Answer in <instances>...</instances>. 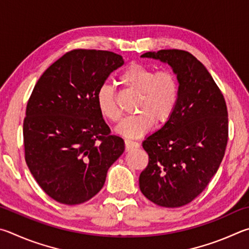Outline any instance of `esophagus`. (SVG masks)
<instances>
[{
  "mask_svg": "<svg viewBox=\"0 0 249 249\" xmlns=\"http://www.w3.org/2000/svg\"><path fill=\"white\" fill-rule=\"evenodd\" d=\"M124 145H125V150L127 151H130L132 149H137V147L140 146V144H139L138 142H134L131 140H124Z\"/></svg>",
  "mask_w": 249,
  "mask_h": 249,
  "instance_id": "esophagus-1",
  "label": "esophagus"
}]
</instances>
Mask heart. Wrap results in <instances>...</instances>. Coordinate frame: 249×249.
Listing matches in <instances>:
<instances>
[{
  "label": "heart",
  "instance_id": "1",
  "mask_svg": "<svg viewBox=\"0 0 249 249\" xmlns=\"http://www.w3.org/2000/svg\"><path fill=\"white\" fill-rule=\"evenodd\" d=\"M120 81L124 86L140 93V98L136 105L138 113L124 119L116 130L118 133L130 139L140 138L153 128L155 122L163 124L171 118L179 97V82L172 70L156 71L143 64L132 63L121 73ZM96 103L104 118L111 122L119 121L121 110L111 85L99 87Z\"/></svg>",
  "mask_w": 249,
  "mask_h": 249
}]
</instances>
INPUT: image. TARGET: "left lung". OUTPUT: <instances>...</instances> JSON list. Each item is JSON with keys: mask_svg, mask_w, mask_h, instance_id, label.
<instances>
[{"mask_svg": "<svg viewBox=\"0 0 249 249\" xmlns=\"http://www.w3.org/2000/svg\"><path fill=\"white\" fill-rule=\"evenodd\" d=\"M141 56L171 65L179 97L171 118L142 143L149 164L140 174V190L158 206L182 207L206 189L223 160L229 138L226 103L211 74L189 52L168 49Z\"/></svg>", "mask_w": 249, "mask_h": 249, "instance_id": "8db88e82", "label": "left lung"}]
</instances>
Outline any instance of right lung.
I'll return each instance as SVG.
<instances>
[{"instance_id": "obj_1", "label": "right lung", "mask_w": 249, "mask_h": 249, "mask_svg": "<svg viewBox=\"0 0 249 249\" xmlns=\"http://www.w3.org/2000/svg\"><path fill=\"white\" fill-rule=\"evenodd\" d=\"M124 63L111 51L75 49L34 87L23 124L25 160L55 201L73 206L93 198L124 153V140L111 136L96 103L99 87Z\"/></svg>"}]
</instances>
